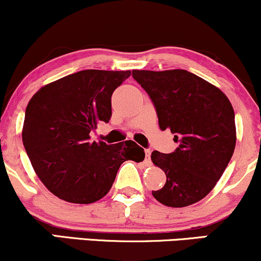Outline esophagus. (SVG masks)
Listing matches in <instances>:
<instances>
[{"label": "esophagus", "instance_id": "34e87169", "mask_svg": "<svg viewBox=\"0 0 261 261\" xmlns=\"http://www.w3.org/2000/svg\"><path fill=\"white\" fill-rule=\"evenodd\" d=\"M146 153V161L149 162V157H151V149H145Z\"/></svg>", "mask_w": 261, "mask_h": 261}]
</instances>
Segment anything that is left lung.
<instances>
[{
	"label": "left lung",
	"mask_w": 261,
	"mask_h": 261,
	"mask_svg": "<svg viewBox=\"0 0 261 261\" xmlns=\"http://www.w3.org/2000/svg\"><path fill=\"white\" fill-rule=\"evenodd\" d=\"M133 77L155 107L161 130L169 128L179 147L153 151L151 160L166 173L164 187L152 195L169 207L203 199L228 166L236 147L234 110L226 94L185 70H133Z\"/></svg>",
	"instance_id": "left-lung-1"
}]
</instances>
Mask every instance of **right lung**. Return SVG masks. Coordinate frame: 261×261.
Segmentation results:
<instances>
[{"label":"right lung","mask_w":261,"mask_h":261,"mask_svg":"<svg viewBox=\"0 0 261 261\" xmlns=\"http://www.w3.org/2000/svg\"><path fill=\"white\" fill-rule=\"evenodd\" d=\"M130 71L85 70L41 87L29 100L23 145L41 182L72 203H92L109 193L121 163L145 152L127 140L91 141V131L112 118L113 92Z\"/></svg>","instance_id":"right-lung-1"}]
</instances>
